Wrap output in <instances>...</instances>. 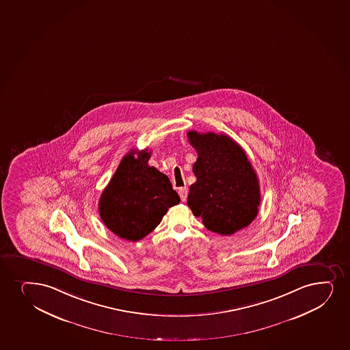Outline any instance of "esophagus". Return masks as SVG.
Listing matches in <instances>:
<instances>
[{
    "label": "esophagus",
    "mask_w": 350,
    "mask_h": 350,
    "mask_svg": "<svg viewBox=\"0 0 350 350\" xmlns=\"http://www.w3.org/2000/svg\"><path fill=\"white\" fill-rule=\"evenodd\" d=\"M179 196H180L181 202H185L187 199V194H189V189L187 187H180L179 189Z\"/></svg>",
    "instance_id": "obj_1"
}]
</instances>
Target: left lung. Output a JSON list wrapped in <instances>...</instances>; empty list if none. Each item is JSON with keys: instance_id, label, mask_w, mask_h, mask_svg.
Instances as JSON below:
<instances>
[{"instance_id": "obj_1", "label": "left lung", "mask_w": 350, "mask_h": 350, "mask_svg": "<svg viewBox=\"0 0 350 350\" xmlns=\"http://www.w3.org/2000/svg\"><path fill=\"white\" fill-rule=\"evenodd\" d=\"M198 153L197 181L189 186L187 205L207 230L232 235L248 226L258 214L260 185L241 146L226 135L187 133Z\"/></svg>"}]
</instances>
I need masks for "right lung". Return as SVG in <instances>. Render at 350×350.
Instances as JSON below:
<instances>
[{
	"mask_svg": "<svg viewBox=\"0 0 350 350\" xmlns=\"http://www.w3.org/2000/svg\"><path fill=\"white\" fill-rule=\"evenodd\" d=\"M151 153L135 150L124 156L99 198V215L120 238L138 241L150 234L180 198L167 176L148 165Z\"/></svg>",
	"mask_w": 350,
	"mask_h": 350,
	"instance_id": "1",
	"label": "right lung"
}]
</instances>
